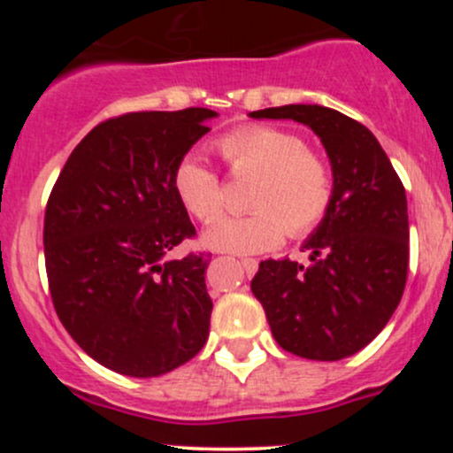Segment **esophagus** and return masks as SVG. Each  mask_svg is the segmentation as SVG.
<instances>
[{"mask_svg":"<svg viewBox=\"0 0 453 453\" xmlns=\"http://www.w3.org/2000/svg\"><path fill=\"white\" fill-rule=\"evenodd\" d=\"M241 264H242L244 273H247L249 277H251V274H256V273H257V266H259V262H257V259H251V257H242V259H241Z\"/></svg>","mask_w":453,"mask_h":453,"instance_id":"34e87169","label":"esophagus"}]
</instances>
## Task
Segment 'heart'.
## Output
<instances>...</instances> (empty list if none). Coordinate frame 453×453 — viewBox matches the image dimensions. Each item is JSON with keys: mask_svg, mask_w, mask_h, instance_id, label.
Instances as JSON below:
<instances>
[{"mask_svg": "<svg viewBox=\"0 0 453 453\" xmlns=\"http://www.w3.org/2000/svg\"><path fill=\"white\" fill-rule=\"evenodd\" d=\"M234 176H256L242 217H219L202 234L212 251H270L285 234L304 236L327 215L334 196L330 168L306 149L300 136L270 126H244L223 134L215 142ZM174 194L197 221H211L223 209V185L215 170L196 155L176 164Z\"/></svg>", "mask_w": 453, "mask_h": 453, "instance_id": "heart-1", "label": "heart"}]
</instances>
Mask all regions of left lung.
<instances>
[{"label":"left lung","instance_id":"left-lung-1","mask_svg":"<svg viewBox=\"0 0 453 453\" xmlns=\"http://www.w3.org/2000/svg\"><path fill=\"white\" fill-rule=\"evenodd\" d=\"M249 117L292 119L313 129L334 179L330 211L303 244L311 266L266 259L251 292L285 351L321 362L349 357L386 327L403 298L409 270L404 187L371 129L347 114L289 104Z\"/></svg>","mask_w":453,"mask_h":453}]
</instances>
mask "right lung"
Wrapping results in <instances>:
<instances>
[{"mask_svg": "<svg viewBox=\"0 0 453 453\" xmlns=\"http://www.w3.org/2000/svg\"><path fill=\"white\" fill-rule=\"evenodd\" d=\"M212 117L185 108L108 119L50 191L44 262L55 311L87 356L121 375H165L209 339V259L165 256L196 236L173 176Z\"/></svg>", "mask_w": 453, "mask_h": 453, "instance_id": "right-lung-1", "label": "right lung"}]
</instances>
